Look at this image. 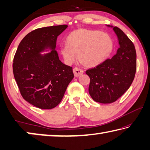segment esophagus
Instances as JSON below:
<instances>
[{
  "instance_id": "esophagus-1",
  "label": "esophagus",
  "mask_w": 150,
  "mask_h": 150,
  "mask_svg": "<svg viewBox=\"0 0 150 150\" xmlns=\"http://www.w3.org/2000/svg\"><path fill=\"white\" fill-rule=\"evenodd\" d=\"M73 73H74V75L75 77H79V76H80L83 74L84 71L82 69H79V68L78 67H75L74 69H73Z\"/></svg>"
}]
</instances>
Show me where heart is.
I'll return each instance as SVG.
<instances>
[{"mask_svg":"<svg viewBox=\"0 0 150 150\" xmlns=\"http://www.w3.org/2000/svg\"><path fill=\"white\" fill-rule=\"evenodd\" d=\"M114 41L110 34L99 30L79 29L68 35L67 43L61 45L60 51L65 62L71 65L78 58L88 67L101 64L114 50Z\"/></svg>","mask_w":150,"mask_h":150,"instance_id":"1","label":"heart"}]
</instances>
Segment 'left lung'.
<instances>
[{
  "label": "left lung",
  "mask_w": 150,
  "mask_h": 150,
  "mask_svg": "<svg viewBox=\"0 0 150 150\" xmlns=\"http://www.w3.org/2000/svg\"><path fill=\"white\" fill-rule=\"evenodd\" d=\"M120 47L111 58L106 59L86 73L90 77L88 93L96 102H115L128 89L136 71V52L134 45L122 30L113 28Z\"/></svg>",
  "instance_id": "1"
}]
</instances>
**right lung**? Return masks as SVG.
<instances>
[{
	"mask_svg": "<svg viewBox=\"0 0 150 150\" xmlns=\"http://www.w3.org/2000/svg\"><path fill=\"white\" fill-rule=\"evenodd\" d=\"M67 25L40 28L28 34L17 48L12 69L24 100L41 109H52L61 103L74 77L73 68L59 59L55 50L57 36ZM50 47L44 56L39 52Z\"/></svg>",
	"mask_w": 150,
	"mask_h": 150,
	"instance_id": "add662e5",
	"label": "right lung"
}]
</instances>
